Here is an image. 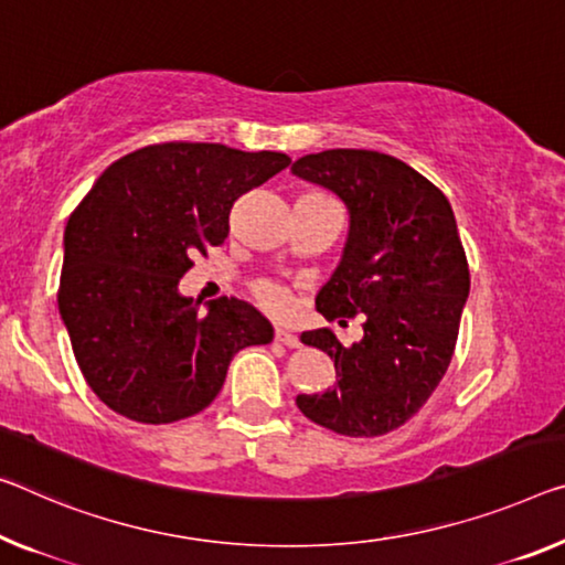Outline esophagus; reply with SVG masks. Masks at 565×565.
I'll list each match as a JSON object with an SVG mask.
<instances>
[{"label":"esophagus","instance_id":"esophagus-1","mask_svg":"<svg viewBox=\"0 0 565 565\" xmlns=\"http://www.w3.org/2000/svg\"><path fill=\"white\" fill-rule=\"evenodd\" d=\"M275 338H277V341H280L282 345H288V349H298V345H300V338L295 335V333L290 331V328L277 326V328H275Z\"/></svg>","mask_w":565,"mask_h":565}]
</instances>
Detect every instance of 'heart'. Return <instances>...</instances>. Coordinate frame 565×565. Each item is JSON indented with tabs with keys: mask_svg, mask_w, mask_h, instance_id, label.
Returning <instances> with one entry per match:
<instances>
[{
	"mask_svg": "<svg viewBox=\"0 0 565 565\" xmlns=\"http://www.w3.org/2000/svg\"><path fill=\"white\" fill-rule=\"evenodd\" d=\"M257 298L270 310H280L285 306V292L277 288V285H263V288L257 290Z\"/></svg>",
	"mask_w": 565,
	"mask_h": 565,
	"instance_id": "obj_1",
	"label": "heart"
}]
</instances>
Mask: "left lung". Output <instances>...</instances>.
<instances>
[{"mask_svg": "<svg viewBox=\"0 0 565 565\" xmlns=\"http://www.w3.org/2000/svg\"><path fill=\"white\" fill-rule=\"evenodd\" d=\"M298 179L341 199L349 234L316 306L326 320L366 316L345 345L328 328L300 335L331 355L333 388L298 394V409L345 437H379L427 404L452 361L470 270L447 196L394 156L363 149L308 153Z\"/></svg>", "mask_w": 565, "mask_h": 565, "instance_id": "obj_1", "label": "left lung"}]
</instances>
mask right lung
<instances>
[{
    "label": "right lung",
    "mask_w": 565,
    "mask_h": 565,
    "mask_svg": "<svg viewBox=\"0 0 565 565\" xmlns=\"http://www.w3.org/2000/svg\"><path fill=\"white\" fill-rule=\"evenodd\" d=\"M290 163L280 151L159 143L113 161L71 214L57 308L85 381L120 416L171 424L206 409L234 353L273 341L249 302L179 292L192 257L230 234L237 199Z\"/></svg>",
    "instance_id": "right-lung-1"
}]
</instances>
